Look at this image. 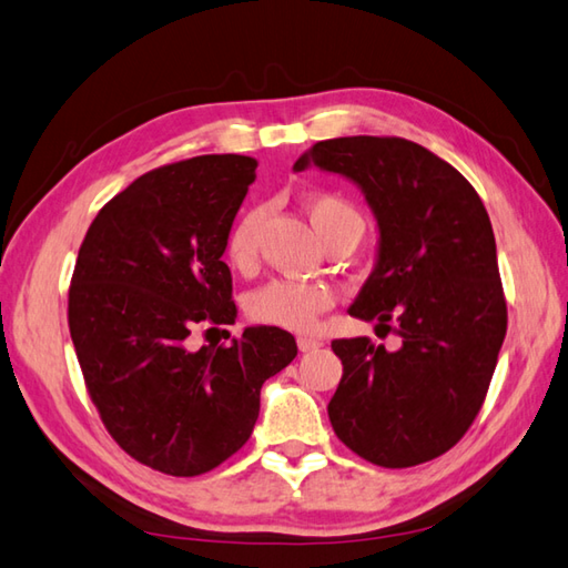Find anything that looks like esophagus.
<instances>
[{"label":"esophagus","mask_w":568,"mask_h":568,"mask_svg":"<svg viewBox=\"0 0 568 568\" xmlns=\"http://www.w3.org/2000/svg\"><path fill=\"white\" fill-rule=\"evenodd\" d=\"M322 339H317V337H297V347H300V352H313V349H320L322 347Z\"/></svg>","instance_id":"esophagus-1"}]
</instances>
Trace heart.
Here are the masks:
<instances>
[{
  "instance_id": "1",
  "label": "heart",
  "mask_w": 568,
  "mask_h": 568,
  "mask_svg": "<svg viewBox=\"0 0 568 568\" xmlns=\"http://www.w3.org/2000/svg\"><path fill=\"white\" fill-rule=\"evenodd\" d=\"M310 224L317 231L322 243L332 241L339 233H352L362 239L364 221L359 211L337 194H310L305 199ZM263 221L261 209H251L231 226L226 239V258L236 268H248L258 253V229ZM332 291L322 283L300 281H271L248 295V317L261 325L305 332L313 329L320 313L332 305Z\"/></svg>"
}]
</instances>
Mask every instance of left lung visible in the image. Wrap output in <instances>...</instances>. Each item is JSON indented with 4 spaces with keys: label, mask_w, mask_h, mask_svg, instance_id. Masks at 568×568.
Listing matches in <instances>:
<instances>
[{
    "label": "left lung",
    "mask_w": 568,
    "mask_h": 568,
    "mask_svg": "<svg viewBox=\"0 0 568 568\" xmlns=\"http://www.w3.org/2000/svg\"><path fill=\"white\" fill-rule=\"evenodd\" d=\"M347 176L379 226L372 275L347 313L396 325L398 347L335 339L337 438L382 468H410L458 443L480 410L507 332L490 216L473 184L404 138H335L293 164Z\"/></svg>",
    "instance_id": "obj_1"
}]
</instances>
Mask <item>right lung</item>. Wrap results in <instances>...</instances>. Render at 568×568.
Listing matches in <instances>:
<instances>
[{
	"mask_svg": "<svg viewBox=\"0 0 568 568\" xmlns=\"http://www.w3.org/2000/svg\"><path fill=\"white\" fill-rule=\"evenodd\" d=\"M246 154H202L142 174L98 211L78 251L69 327L83 379L118 446L194 477L251 438L261 386L295 359L281 327L192 349L199 325H233L221 261L255 180Z\"/></svg>",
	"mask_w": 568,
	"mask_h": 568,
	"instance_id": "add662e5",
	"label": "right lung"
}]
</instances>
